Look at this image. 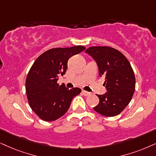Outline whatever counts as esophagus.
<instances>
[{
	"instance_id": "obj_1",
	"label": "esophagus",
	"mask_w": 156,
	"mask_h": 156,
	"mask_svg": "<svg viewBox=\"0 0 156 156\" xmlns=\"http://www.w3.org/2000/svg\"><path fill=\"white\" fill-rule=\"evenodd\" d=\"M82 94H83L84 96H86L90 95V92H88V91H86V90H82Z\"/></svg>"
}]
</instances>
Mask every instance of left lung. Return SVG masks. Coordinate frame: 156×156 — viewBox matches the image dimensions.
Wrapping results in <instances>:
<instances>
[{"instance_id": "1", "label": "left lung", "mask_w": 156, "mask_h": 156, "mask_svg": "<svg viewBox=\"0 0 156 156\" xmlns=\"http://www.w3.org/2000/svg\"><path fill=\"white\" fill-rule=\"evenodd\" d=\"M97 63L100 77L105 78L106 90L97 95L99 103L94 109L105 117L119 114L130 102L135 89V77L126 57L110 47H90L86 50Z\"/></svg>"}]
</instances>
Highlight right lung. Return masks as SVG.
Returning a JSON list of instances; mask_svg holds the SVG:
<instances>
[{"label": "right lung", "instance_id": "right-lung-1", "mask_svg": "<svg viewBox=\"0 0 156 156\" xmlns=\"http://www.w3.org/2000/svg\"><path fill=\"white\" fill-rule=\"evenodd\" d=\"M81 45L66 48H53L42 53L31 68L26 79V92L31 109L46 122L55 121L68 111L74 96L81 89L69 90L58 83L68 68L69 58L83 51Z\"/></svg>", "mask_w": 156, "mask_h": 156}]
</instances>
